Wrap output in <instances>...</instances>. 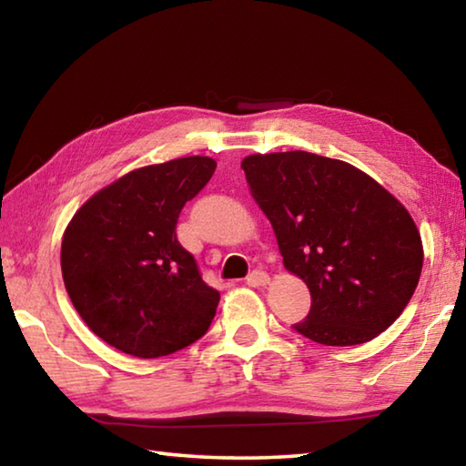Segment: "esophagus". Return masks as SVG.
I'll return each instance as SVG.
<instances>
[{
	"mask_svg": "<svg viewBox=\"0 0 466 466\" xmlns=\"http://www.w3.org/2000/svg\"><path fill=\"white\" fill-rule=\"evenodd\" d=\"M247 283H248L250 288L267 286V283H269V275H267L265 271H252L248 278H247Z\"/></svg>",
	"mask_w": 466,
	"mask_h": 466,
	"instance_id": "obj_1",
	"label": "esophagus"
}]
</instances>
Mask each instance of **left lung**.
I'll return each instance as SVG.
<instances>
[{"instance_id": "left-lung-1", "label": "left lung", "mask_w": 466, "mask_h": 466, "mask_svg": "<svg viewBox=\"0 0 466 466\" xmlns=\"http://www.w3.org/2000/svg\"><path fill=\"white\" fill-rule=\"evenodd\" d=\"M240 167L283 267L310 289L298 333L347 347L389 329L423 267L421 236L405 205L351 164L299 149L252 154Z\"/></svg>"}]
</instances>
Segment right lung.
Wrapping results in <instances>:
<instances>
[{"label": "right lung", "instance_id": "right-lung-1", "mask_svg": "<svg viewBox=\"0 0 466 466\" xmlns=\"http://www.w3.org/2000/svg\"><path fill=\"white\" fill-rule=\"evenodd\" d=\"M214 170L208 156L131 170L94 193L63 232L69 299L92 333L115 350L152 360L208 333L219 294L180 247L177 222Z\"/></svg>", "mask_w": 466, "mask_h": 466}]
</instances>
